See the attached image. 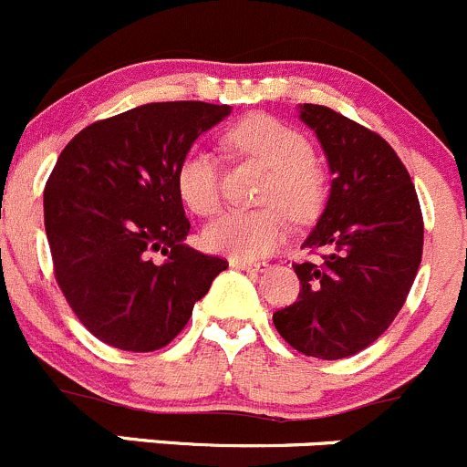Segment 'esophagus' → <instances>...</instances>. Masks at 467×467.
Masks as SVG:
<instances>
[{
  "mask_svg": "<svg viewBox=\"0 0 467 467\" xmlns=\"http://www.w3.org/2000/svg\"><path fill=\"white\" fill-rule=\"evenodd\" d=\"M232 267L235 270H247V272H265L267 263H254V261H244V258H232Z\"/></svg>",
  "mask_w": 467,
  "mask_h": 467,
  "instance_id": "1",
  "label": "esophagus"
}]
</instances>
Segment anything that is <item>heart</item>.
<instances>
[{
	"mask_svg": "<svg viewBox=\"0 0 467 467\" xmlns=\"http://www.w3.org/2000/svg\"><path fill=\"white\" fill-rule=\"evenodd\" d=\"M238 154L267 170L258 200L263 209L224 211L206 224L204 244L232 258H256L285 238V215L297 223L311 220L325 202L327 177L320 161L308 154V142L295 127L275 115L254 113L227 131ZM177 192L195 215H211L220 206V177L215 156L191 150L177 165Z\"/></svg>",
	"mask_w": 467,
	"mask_h": 467,
	"instance_id": "b5f03b06",
	"label": "heart"
}]
</instances>
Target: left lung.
Returning a JSON list of instances; mask_svg holds the SVG:
<instances>
[{
  "mask_svg": "<svg viewBox=\"0 0 467 467\" xmlns=\"http://www.w3.org/2000/svg\"><path fill=\"white\" fill-rule=\"evenodd\" d=\"M334 174L325 213L295 263L297 302L272 316L281 338L306 357L336 361L375 343L404 306L422 261L424 223L395 150L363 124L317 104L299 106Z\"/></svg>",
  "mask_w": 467,
  "mask_h": 467,
  "instance_id": "obj_1",
  "label": "left lung"
}]
</instances>
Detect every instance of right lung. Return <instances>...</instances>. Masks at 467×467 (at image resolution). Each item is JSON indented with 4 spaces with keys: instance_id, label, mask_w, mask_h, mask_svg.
I'll return each mask as SVG.
<instances>
[{
    "instance_id": "right-lung-1",
    "label": "right lung",
    "mask_w": 467,
    "mask_h": 467,
    "mask_svg": "<svg viewBox=\"0 0 467 467\" xmlns=\"http://www.w3.org/2000/svg\"><path fill=\"white\" fill-rule=\"evenodd\" d=\"M229 113L227 104L154 101L92 122L58 156L45 186L54 276L101 343L165 348L229 267L183 243L191 223L174 182L192 142Z\"/></svg>"
}]
</instances>
